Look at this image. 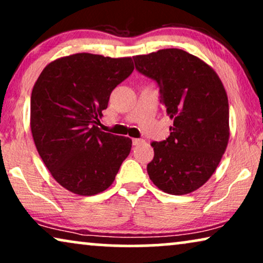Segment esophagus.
<instances>
[{
  "mask_svg": "<svg viewBox=\"0 0 263 263\" xmlns=\"http://www.w3.org/2000/svg\"><path fill=\"white\" fill-rule=\"evenodd\" d=\"M143 142H145V141H143L142 139H133V145H134V146H139Z\"/></svg>",
  "mask_w": 263,
  "mask_h": 263,
  "instance_id": "34e87169",
  "label": "esophagus"
}]
</instances>
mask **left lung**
Instances as JSON below:
<instances>
[{"mask_svg":"<svg viewBox=\"0 0 263 263\" xmlns=\"http://www.w3.org/2000/svg\"><path fill=\"white\" fill-rule=\"evenodd\" d=\"M140 73L158 82L160 103L174 124L170 136L152 142L151 181L164 193L185 195L217 170L230 138L229 100L213 68L181 49L134 56Z\"/></svg>","mask_w":263,"mask_h":263,"instance_id":"left-lung-1","label":"left lung"}]
</instances>
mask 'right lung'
Listing matches in <instances>:
<instances>
[{
    "mask_svg": "<svg viewBox=\"0 0 263 263\" xmlns=\"http://www.w3.org/2000/svg\"><path fill=\"white\" fill-rule=\"evenodd\" d=\"M134 70L132 57L81 52L50 62L31 96L34 145L55 181L92 196L112 184L132 140L98 128L112 89Z\"/></svg>",
    "mask_w": 263,
    "mask_h": 263,
    "instance_id": "add662e5",
    "label": "right lung"
}]
</instances>
